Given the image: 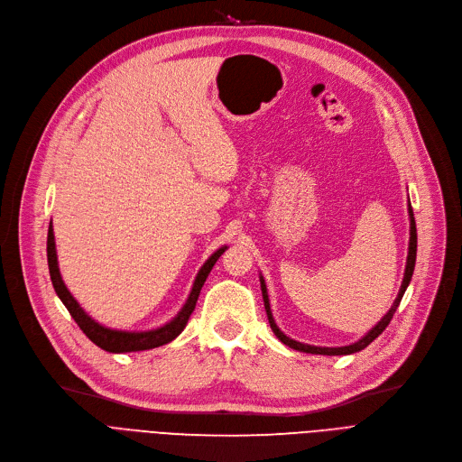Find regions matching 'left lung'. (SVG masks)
I'll return each mask as SVG.
<instances>
[{"mask_svg": "<svg viewBox=\"0 0 462 462\" xmlns=\"http://www.w3.org/2000/svg\"><path fill=\"white\" fill-rule=\"evenodd\" d=\"M408 213H410V245H408V260H406V272H404V279H402V284H401V290H399V296L397 300L393 301L392 309L387 310L385 317L365 335L363 338H359L357 343L354 345H348V346H338V348H322V346H310V345H303V343H298V341H292V338H288L275 324L273 320V314H272V309H270V300H268V292H265V282L263 279L260 277V286H262V296H263V307H265V312H268V320H270V326L273 329V333L277 335V338L281 343H284L286 346L294 348V350H300V352H307V354H322V356H346V354H354V352H359L363 348H367L374 338L390 326L393 314L406 292V288L411 281V273H414V268H416V251H418V234H416V218H414V211H411V206L408 208Z\"/></svg>", "mask_w": 462, "mask_h": 462, "instance_id": "8db88e82", "label": "left lung"}]
</instances>
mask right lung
<instances>
[{
  "instance_id": "obj_1",
  "label": "right lung",
  "mask_w": 462,
  "mask_h": 462,
  "mask_svg": "<svg viewBox=\"0 0 462 462\" xmlns=\"http://www.w3.org/2000/svg\"><path fill=\"white\" fill-rule=\"evenodd\" d=\"M226 247H221L218 251H215L208 262L202 265V270L197 275V281H194V286L190 290V296L185 303V307L180 310L178 317L168 322L166 326L159 328V329H152V331H140V333H131V331H116V329H108L103 328L101 324H97L95 320H91L88 314L82 310V307L77 303V300L70 296V292L67 290V286L61 281L60 275V268H58V256H56V241H54V230H52V223L48 226V239H46V256H48V270H51V279L54 284L56 294L60 296V300L63 301V305L67 307V310L70 312V317L75 319V322L79 324V328L86 333V337L89 338L91 343H95L99 348L106 350V352H114V354H124V352H140V350H150V348H157L162 346L183 331V328L189 322V317L192 314L194 307H197L200 290L211 272V268L215 265V262L218 260L225 253Z\"/></svg>"
}]
</instances>
